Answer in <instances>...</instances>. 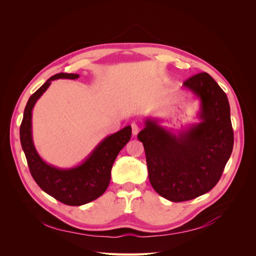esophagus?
I'll return each instance as SVG.
<instances>
[{"instance_id": "esophagus-1", "label": "esophagus", "mask_w": 256, "mask_h": 256, "mask_svg": "<svg viewBox=\"0 0 256 256\" xmlns=\"http://www.w3.org/2000/svg\"><path fill=\"white\" fill-rule=\"evenodd\" d=\"M132 126V135H137V134L139 132V130H140V128H139V126L137 124H130Z\"/></svg>"}]
</instances>
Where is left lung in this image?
I'll list each match as a JSON object with an SVG mask.
<instances>
[{
  "instance_id": "1",
  "label": "left lung",
  "mask_w": 256,
  "mask_h": 256,
  "mask_svg": "<svg viewBox=\"0 0 256 256\" xmlns=\"http://www.w3.org/2000/svg\"><path fill=\"white\" fill-rule=\"evenodd\" d=\"M184 87L200 100V122L176 136L158 124V120L147 119L138 134L152 188L173 202L210 191L234 147L230 102L216 80L200 72L184 80Z\"/></svg>"
}]
</instances>
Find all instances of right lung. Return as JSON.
<instances>
[{
    "label": "right lung",
    "instance_id": "right-lung-1",
    "mask_svg": "<svg viewBox=\"0 0 256 256\" xmlns=\"http://www.w3.org/2000/svg\"><path fill=\"white\" fill-rule=\"evenodd\" d=\"M74 74L60 72L50 76L29 98L24 108L20 137L30 172L40 189L67 206H83L102 196L111 180V169L119 152L132 136L130 126L104 138L84 162L70 169H59L39 156L32 139V110L52 80L78 78Z\"/></svg>",
    "mask_w": 256,
    "mask_h": 256
}]
</instances>
